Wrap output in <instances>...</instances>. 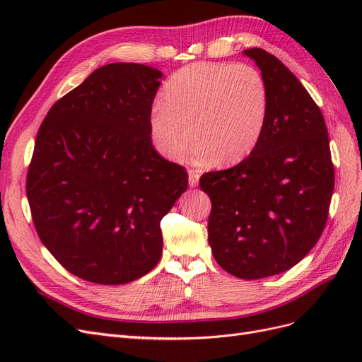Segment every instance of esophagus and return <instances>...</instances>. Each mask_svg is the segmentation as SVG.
Masks as SVG:
<instances>
[{
  "label": "esophagus",
  "mask_w": 362,
  "mask_h": 362,
  "mask_svg": "<svg viewBox=\"0 0 362 362\" xmlns=\"http://www.w3.org/2000/svg\"><path fill=\"white\" fill-rule=\"evenodd\" d=\"M198 182H199V173H198V170L190 169L189 170V185H190V187H196V185H198Z\"/></svg>",
  "instance_id": "34e87169"
}]
</instances>
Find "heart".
Returning a JSON list of instances; mask_svg holds the SVG:
<instances>
[{
  "mask_svg": "<svg viewBox=\"0 0 362 362\" xmlns=\"http://www.w3.org/2000/svg\"><path fill=\"white\" fill-rule=\"evenodd\" d=\"M267 81L246 63H193L164 86L163 103L152 107L149 128L161 156L180 160L198 140L201 163L235 164L257 149L267 127Z\"/></svg>",
  "mask_w": 362,
  "mask_h": 362,
  "instance_id": "heart-1",
  "label": "heart"
}]
</instances>
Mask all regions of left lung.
Listing matches in <instances>:
<instances>
[{
    "label": "left lung",
    "mask_w": 362,
    "mask_h": 362,
    "mask_svg": "<svg viewBox=\"0 0 362 362\" xmlns=\"http://www.w3.org/2000/svg\"><path fill=\"white\" fill-rule=\"evenodd\" d=\"M269 86L270 112L257 149L237 166L206 172L208 243L228 273L259 279L306 257L323 233L334 192L329 137L320 108L273 54L250 48Z\"/></svg>",
    "instance_id": "1"
}]
</instances>
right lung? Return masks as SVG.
<instances>
[{
  "label": "right lung",
  "instance_id": "right-lung-1",
  "mask_svg": "<svg viewBox=\"0 0 362 362\" xmlns=\"http://www.w3.org/2000/svg\"><path fill=\"white\" fill-rule=\"evenodd\" d=\"M163 74L110 63L54 104L37 131L27 198L40 242L84 281L119 286L157 266L160 222L187 172L152 146Z\"/></svg>",
  "mask_w": 362,
  "mask_h": 362
}]
</instances>
